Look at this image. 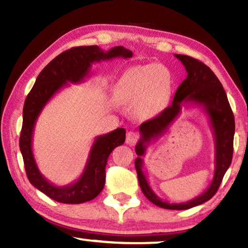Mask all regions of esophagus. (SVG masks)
<instances>
[{"instance_id":"esophagus-1","label":"esophagus","mask_w":248,"mask_h":248,"mask_svg":"<svg viewBox=\"0 0 248 248\" xmlns=\"http://www.w3.org/2000/svg\"><path fill=\"white\" fill-rule=\"evenodd\" d=\"M139 140V134L134 131H130L127 133V138H125V142L129 145H134Z\"/></svg>"}]
</instances>
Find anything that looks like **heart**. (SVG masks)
Listing matches in <instances>:
<instances>
[{
  "mask_svg": "<svg viewBox=\"0 0 248 248\" xmlns=\"http://www.w3.org/2000/svg\"><path fill=\"white\" fill-rule=\"evenodd\" d=\"M170 75L156 63L136 65L125 70L115 90V98L123 105H137L141 117H153L169 100Z\"/></svg>",
  "mask_w": 248,
  "mask_h": 248,
  "instance_id": "b5f03b06",
  "label": "heart"
}]
</instances>
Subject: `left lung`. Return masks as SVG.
Masks as SVG:
<instances>
[{"instance_id":"left-lung-1","label":"left lung","mask_w":248,"mask_h":248,"mask_svg":"<svg viewBox=\"0 0 248 248\" xmlns=\"http://www.w3.org/2000/svg\"><path fill=\"white\" fill-rule=\"evenodd\" d=\"M175 57L184 64L187 71V78L178 86L170 106L155 118L145 121L140 125L141 138L136 145L138 157L134 165L141 190L151 202L164 209L186 210L210 200L219 189L223 176L232 162L235 121L223 86L211 69L191 57L184 54H175ZM183 102L197 104L208 115L216 142L215 175L209 187L198 197L186 203L170 204L158 199L149 187L143 171L141 156L145 154L149 142L161 135L179 115Z\"/></svg>"}]
</instances>
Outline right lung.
<instances>
[{"instance_id": "obj_1", "label": "right lung", "mask_w": 248, "mask_h": 248, "mask_svg": "<svg viewBox=\"0 0 248 248\" xmlns=\"http://www.w3.org/2000/svg\"><path fill=\"white\" fill-rule=\"evenodd\" d=\"M132 51L123 46L104 51L98 46L75 47L59 54L45 66L27 95L23 109V125L19 138V149L23 155L25 170L29 182L50 198L62 203H83L94 199L103 190L106 179V164L112 150L124 143L125 130L98 136L90 151L82 175L77 182L65 186H56L40 173L32 153V136L36 121L47 103L69 83H81L89 77L95 62L115 58H131Z\"/></svg>"}]
</instances>
